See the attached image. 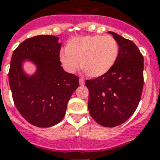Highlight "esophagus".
Returning <instances> with one entry per match:
<instances>
[{"label": "esophagus", "instance_id": "1", "mask_svg": "<svg viewBox=\"0 0 160 160\" xmlns=\"http://www.w3.org/2000/svg\"><path fill=\"white\" fill-rule=\"evenodd\" d=\"M79 81H80V85H85V80H84V79H82V78H80V80H79Z\"/></svg>", "mask_w": 160, "mask_h": 160}]
</instances>
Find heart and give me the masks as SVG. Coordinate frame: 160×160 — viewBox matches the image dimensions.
Returning <instances> with one entry per match:
<instances>
[{"instance_id": "1", "label": "heart", "mask_w": 160, "mask_h": 160, "mask_svg": "<svg viewBox=\"0 0 160 160\" xmlns=\"http://www.w3.org/2000/svg\"><path fill=\"white\" fill-rule=\"evenodd\" d=\"M118 54L119 46L112 36H91L72 39L60 57L69 72H75L80 60L83 71L90 77L98 78L111 70Z\"/></svg>"}]
</instances>
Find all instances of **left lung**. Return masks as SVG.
Segmentation results:
<instances>
[{
  "label": "left lung",
  "instance_id": "8db88e82",
  "mask_svg": "<svg viewBox=\"0 0 160 160\" xmlns=\"http://www.w3.org/2000/svg\"><path fill=\"white\" fill-rule=\"evenodd\" d=\"M119 45L116 62L100 77L85 80L88 108L94 120L105 127L123 124L134 114L144 86V57L135 44L114 32Z\"/></svg>",
  "mask_w": 160,
  "mask_h": 160
}]
</instances>
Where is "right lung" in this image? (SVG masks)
I'll use <instances>...</instances> for the list:
<instances>
[{"instance_id": "obj_1", "label": "right lung", "mask_w": 160, "mask_h": 160, "mask_svg": "<svg viewBox=\"0 0 160 160\" xmlns=\"http://www.w3.org/2000/svg\"><path fill=\"white\" fill-rule=\"evenodd\" d=\"M54 36L26 39L14 51L9 70V84L16 109L35 126L51 127L63 119L70 96L79 87V77L63 70L60 60L61 43ZM29 58L38 71L29 78L22 62Z\"/></svg>"}]
</instances>
